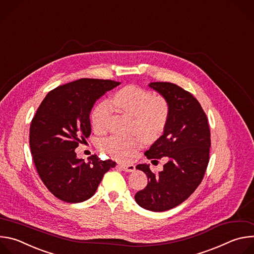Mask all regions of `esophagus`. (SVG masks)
<instances>
[{
    "mask_svg": "<svg viewBox=\"0 0 254 254\" xmlns=\"http://www.w3.org/2000/svg\"><path fill=\"white\" fill-rule=\"evenodd\" d=\"M121 168L126 172H133L135 169L134 165H132V164H125V165H122Z\"/></svg>",
    "mask_w": 254,
    "mask_h": 254,
    "instance_id": "34e87169",
    "label": "esophagus"
}]
</instances>
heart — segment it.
I'll return each mask as SVG.
<instances>
[{
  "mask_svg": "<svg viewBox=\"0 0 254 254\" xmlns=\"http://www.w3.org/2000/svg\"><path fill=\"white\" fill-rule=\"evenodd\" d=\"M115 106L123 113L133 118V128L143 136L151 138L161 133L167 124L169 106L162 96L143 88L128 85L119 90L112 98ZM113 115V105L108 100L98 102L90 115L93 128L101 132L110 123ZM142 139L138 135L122 136L111 135L99 140L98 147L115 159L130 161L141 147Z\"/></svg>",
  "mask_w": 254,
  "mask_h": 254,
  "instance_id": "b5f03b06",
  "label": "heart"
}]
</instances>
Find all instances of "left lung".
Wrapping results in <instances>:
<instances>
[{
    "mask_svg": "<svg viewBox=\"0 0 254 254\" xmlns=\"http://www.w3.org/2000/svg\"><path fill=\"white\" fill-rule=\"evenodd\" d=\"M149 85L166 99L169 117L163 135L144 156L152 162L163 157L169 161L159 174L149 165L136 166L148 176V185L134 199L143 209L163 212L188 199L202 182L209 163L210 128L201 104L189 91L171 82Z\"/></svg>",
    "mask_w": 254,
    "mask_h": 254,
    "instance_id": "8db88e82",
    "label": "left lung"
}]
</instances>
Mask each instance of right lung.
<instances>
[{
  "label": "right lung",
  "instance_id": "add662e5",
  "mask_svg": "<svg viewBox=\"0 0 254 254\" xmlns=\"http://www.w3.org/2000/svg\"><path fill=\"white\" fill-rule=\"evenodd\" d=\"M121 84L110 79L81 78L60 85L45 96L30 126V149L46 188L66 203L92 197L103 175L116 167L96 155L76 158L79 142L90 135L89 115L94 102Z\"/></svg>",
  "mask_w": 254,
  "mask_h": 254
}]
</instances>
